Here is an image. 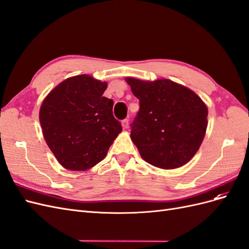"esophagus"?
<instances>
[{"instance_id":"obj_1","label":"esophagus","mask_w":249,"mask_h":249,"mask_svg":"<svg viewBox=\"0 0 249 249\" xmlns=\"http://www.w3.org/2000/svg\"><path fill=\"white\" fill-rule=\"evenodd\" d=\"M122 125L124 127V129H126L127 126H129V119H124V120H122Z\"/></svg>"}]
</instances>
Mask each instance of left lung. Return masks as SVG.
<instances>
[{"instance_id":"left-lung-1","label":"left lung","mask_w":249,"mask_h":249,"mask_svg":"<svg viewBox=\"0 0 249 249\" xmlns=\"http://www.w3.org/2000/svg\"><path fill=\"white\" fill-rule=\"evenodd\" d=\"M139 100L131 138L142 159L156 167L183 166L196 154L208 125V109L192 90L170 80L126 78Z\"/></svg>"}]
</instances>
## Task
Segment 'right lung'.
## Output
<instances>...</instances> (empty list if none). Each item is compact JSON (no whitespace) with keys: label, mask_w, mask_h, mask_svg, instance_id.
I'll use <instances>...</instances> for the list:
<instances>
[{"label":"right lung","mask_w":249,"mask_h":249,"mask_svg":"<svg viewBox=\"0 0 249 249\" xmlns=\"http://www.w3.org/2000/svg\"><path fill=\"white\" fill-rule=\"evenodd\" d=\"M107 83L87 74L66 79L44 99L39 120L43 137L66 169L86 170L106 157L123 131L113 101L103 96Z\"/></svg>","instance_id":"right-lung-1"}]
</instances>
